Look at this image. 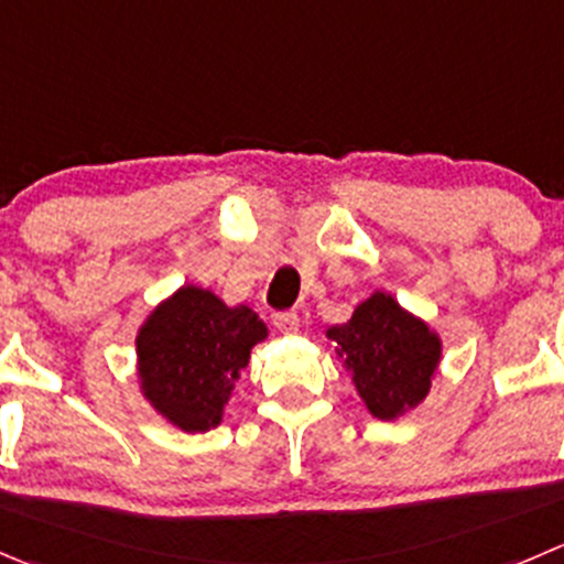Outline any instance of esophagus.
<instances>
[{
	"label": "esophagus",
	"mask_w": 564,
	"mask_h": 564,
	"mask_svg": "<svg viewBox=\"0 0 564 564\" xmlns=\"http://www.w3.org/2000/svg\"><path fill=\"white\" fill-rule=\"evenodd\" d=\"M272 325L281 333H294L300 327L297 311H275V314H272Z\"/></svg>",
	"instance_id": "1"
}]
</instances>
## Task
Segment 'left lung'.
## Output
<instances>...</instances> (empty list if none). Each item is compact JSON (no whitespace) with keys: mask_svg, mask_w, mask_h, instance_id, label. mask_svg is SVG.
Here are the masks:
<instances>
[{"mask_svg":"<svg viewBox=\"0 0 564 564\" xmlns=\"http://www.w3.org/2000/svg\"><path fill=\"white\" fill-rule=\"evenodd\" d=\"M327 336L338 344V360L371 415L391 421L427 397L441 341L424 322L399 308L391 294L375 292L347 325L330 327Z\"/></svg>","mask_w":564,"mask_h":564,"instance_id":"8db88e82","label":"left lung"}]
</instances>
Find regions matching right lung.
Masks as SVG:
<instances>
[{"instance_id": "obj_1", "label": "right lung", "mask_w": 564, "mask_h": 564, "mask_svg": "<svg viewBox=\"0 0 564 564\" xmlns=\"http://www.w3.org/2000/svg\"><path fill=\"white\" fill-rule=\"evenodd\" d=\"M264 336L267 325L248 305L228 308L206 289H178L137 336L145 397L187 433L217 427L234 380Z\"/></svg>"}]
</instances>
